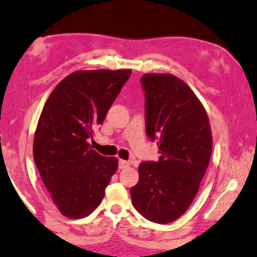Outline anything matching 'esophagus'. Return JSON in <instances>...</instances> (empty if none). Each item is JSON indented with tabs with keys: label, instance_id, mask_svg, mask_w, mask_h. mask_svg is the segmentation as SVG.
<instances>
[{
	"label": "esophagus",
	"instance_id": "34e87169",
	"mask_svg": "<svg viewBox=\"0 0 257 257\" xmlns=\"http://www.w3.org/2000/svg\"><path fill=\"white\" fill-rule=\"evenodd\" d=\"M118 167H119V169H126V168H128V167H130V163H128V161H126V160L120 159V160L118 161Z\"/></svg>",
	"mask_w": 257,
	"mask_h": 257
}]
</instances>
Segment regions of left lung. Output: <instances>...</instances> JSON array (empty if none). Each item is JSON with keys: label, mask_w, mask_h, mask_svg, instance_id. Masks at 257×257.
Here are the masks:
<instances>
[{"label": "left lung", "mask_w": 257, "mask_h": 257, "mask_svg": "<svg viewBox=\"0 0 257 257\" xmlns=\"http://www.w3.org/2000/svg\"><path fill=\"white\" fill-rule=\"evenodd\" d=\"M147 134L157 140L159 160L139 166L131 188L133 206L156 223H169L185 213L199 192L212 152V133L205 108L177 76L147 73Z\"/></svg>", "instance_id": "8db88e82"}]
</instances>
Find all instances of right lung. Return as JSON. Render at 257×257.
<instances>
[{"mask_svg": "<svg viewBox=\"0 0 257 257\" xmlns=\"http://www.w3.org/2000/svg\"><path fill=\"white\" fill-rule=\"evenodd\" d=\"M132 71L84 70L58 83L45 102L34 137V160L60 212L80 219L98 208L118 167L89 141Z\"/></svg>", "mask_w": 257, "mask_h": 257, "instance_id": "right-lung-1", "label": "right lung"}]
</instances>
